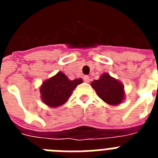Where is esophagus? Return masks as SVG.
<instances>
[{
    "instance_id": "1",
    "label": "esophagus",
    "mask_w": 158,
    "mask_h": 158,
    "mask_svg": "<svg viewBox=\"0 0 158 158\" xmlns=\"http://www.w3.org/2000/svg\"><path fill=\"white\" fill-rule=\"evenodd\" d=\"M84 81H85V82H86V83H89V76L84 77Z\"/></svg>"
}]
</instances>
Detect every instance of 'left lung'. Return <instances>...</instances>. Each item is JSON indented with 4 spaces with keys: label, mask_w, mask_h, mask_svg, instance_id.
Returning a JSON list of instances; mask_svg holds the SVG:
<instances>
[{
    "label": "left lung",
    "mask_w": 158,
    "mask_h": 158,
    "mask_svg": "<svg viewBox=\"0 0 158 158\" xmlns=\"http://www.w3.org/2000/svg\"><path fill=\"white\" fill-rule=\"evenodd\" d=\"M91 86L95 89L97 96L106 104L117 106L125 100V89L121 81L104 73L98 80L91 82Z\"/></svg>",
    "instance_id": "8db88e82"
}]
</instances>
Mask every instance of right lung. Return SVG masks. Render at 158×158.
Returning <instances> with one entry per match:
<instances>
[{
    "instance_id": "add662e5",
    "label": "right lung",
    "mask_w": 158,
    "mask_h": 158,
    "mask_svg": "<svg viewBox=\"0 0 158 158\" xmlns=\"http://www.w3.org/2000/svg\"><path fill=\"white\" fill-rule=\"evenodd\" d=\"M82 82L81 78L69 80L60 71L43 82L40 87V98L47 107H60L68 101L75 88Z\"/></svg>"
}]
</instances>
